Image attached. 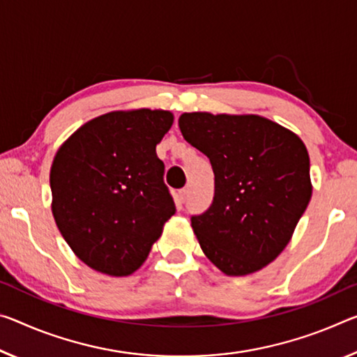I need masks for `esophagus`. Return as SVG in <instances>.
<instances>
[{"mask_svg": "<svg viewBox=\"0 0 357 357\" xmlns=\"http://www.w3.org/2000/svg\"><path fill=\"white\" fill-rule=\"evenodd\" d=\"M188 195H189L188 189H181L179 190V203H184L185 200H188Z\"/></svg>", "mask_w": 357, "mask_h": 357, "instance_id": "34e87169", "label": "esophagus"}]
</instances>
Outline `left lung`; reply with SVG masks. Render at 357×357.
Here are the masks:
<instances>
[{
  "label": "left lung",
  "instance_id": "1",
  "mask_svg": "<svg viewBox=\"0 0 357 357\" xmlns=\"http://www.w3.org/2000/svg\"><path fill=\"white\" fill-rule=\"evenodd\" d=\"M178 123L214 172L213 205L192 218L202 251L227 276L262 270L291 241L310 203L307 146L257 114L184 112Z\"/></svg>",
  "mask_w": 357,
  "mask_h": 357
}]
</instances>
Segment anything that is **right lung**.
Segmentation results:
<instances>
[{"mask_svg":"<svg viewBox=\"0 0 357 357\" xmlns=\"http://www.w3.org/2000/svg\"><path fill=\"white\" fill-rule=\"evenodd\" d=\"M173 119L148 107L111 111L79 127L56 151L50 167L55 224L95 271H137L176 211L155 152Z\"/></svg>","mask_w":357,"mask_h":357,"instance_id":"1","label":"right lung"}]
</instances>
